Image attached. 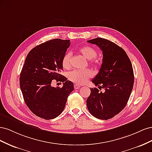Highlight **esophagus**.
<instances>
[{
  "instance_id": "34e87169",
  "label": "esophagus",
  "mask_w": 152,
  "mask_h": 152,
  "mask_svg": "<svg viewBox=\"0 0 152 152\" xmlns=\"http://www.w3.org/2000/svg\"><path fill=\"white\" fill-rule=\"evenodd\" d=\"M74 88H75V89H79L80 88V86L75 84H74Z\"/></svg>"
}]
</instances>
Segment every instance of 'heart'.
I'll use <instances>...</instances> for the list:
<instances>
[{
	"instance_id": "1",
	"label": "heart",
	"mask_w": 152,
	"mask_h": 152,
	"mask_svg": "<svg viewBox=\"0 0 152 152\" xmlns=\"http://www.w3.org/2000/svg\"><path fill=\"white\" fill-rule=\"evenodd\" d=\"M79 53L85 58L88 60L91 61V63L94 66H97L98 62L96 60V57L97 56L98 52L94 48L91 46H84L79 49ZM72 53L71 52H66L63 55L61 64L64 68L69 69L71 66ZM91 72L87 69L84 70H73L67 73V77L69 80H70L77 85H80L85 82L91 77Z\"/></svg>"
}]
</instances>
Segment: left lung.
Instances as JSON below:
<instances>
[{"label":"left lung","instance_id":"1","mask_svg":"<svg viewBox=\"0 0 152 152\" xmlns=\"http://www.w3.org/2000/svg\"><path fill=\"white\" fill-rule=\"evenodd\" d=\"M103 51V63L92 82L98 88H91L87 107L92 115L102 120L113 118L125 108L134 85L131 62L122 48L107 39L96 38L87 40Z\"/></svg>","mask_w":152,"mask_h":152}]
</instances>
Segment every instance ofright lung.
<instances>
[{
	"label": "right lung",
	"instance_id": "add662e5",
	"mask_svg": "<svg viewBox=\"0 0 152 152\" xmlns=\"http://www.w3.org/2000/svg\"><path fill=\"white\" fill-rule=\"evenodd\" d=\"M70 40L53 39L32 49L27 55L20 77V85L27 107L35 115L45 120L57 117L65 108L73 84L61 75L63 55ZM53 80L64 82L56 88Z\"/></svg>",
	"mask_w": 152,
	"mask_h": 152
}]
</instances>
